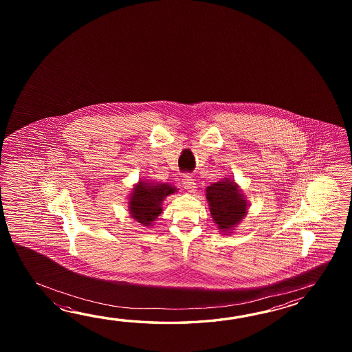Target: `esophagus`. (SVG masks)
I'll return each mask as SVG.
<instances>
[{
	"label": "esophagus",
	"instance_id": "esophagus-1",
	"mask_svg": "<svg viewBox=\"0 0 352 352\" xmlns=\"http://www.w3.org/2000/svg\"><path fill=\"white\" fill-rule=\"evenodd\" d=\"M182 185L184 187L188 190V191H192L194 190L195 185H196V182H195V179L190 176V175H184V177H182Z\"/></svg>",
	"mask_w": 352,
	"mask_h": 352
}]
</instances>
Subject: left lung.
I'll list each match as a JSON object with an SVG mask.
<instances>
[{
  "mask_svg": "<svg viewBox=\"0 0 352 352\" xmlns=\"http://www.w3.org/2000/svg\"><path fill=\"white\" fill-rule=\"evenodd\" d=\"M206 199L212 219L223 232L238 224L247 212V201L232 179L210 185L206 188Z\"/></svg>",
  "mask_w": 352,
  "mask_h": 352,
  "instance_id": "1",
  "label": "left lung"
}]
</instances>
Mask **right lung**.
I'll use <instances>...</instances> for the list:
<instances>
[{
	"label": "right lung",
	"instance_id": "right-lung-1",
	"mask_svg": "<svg viewBox=\"0 0 352 352\" xmlns=\"http://www.w3.org/2000/svg\"><path fill=\"white\" fill-rule=\"evenodd\" d=\"M176 190L168 184H143L140 182L133 188L129 202V211L138 223L150 226L151 223L161 214V204L167 195Z\"/></svg>",
	"mask_w": 352,
	"mask_h": 352
}]
</instances>
